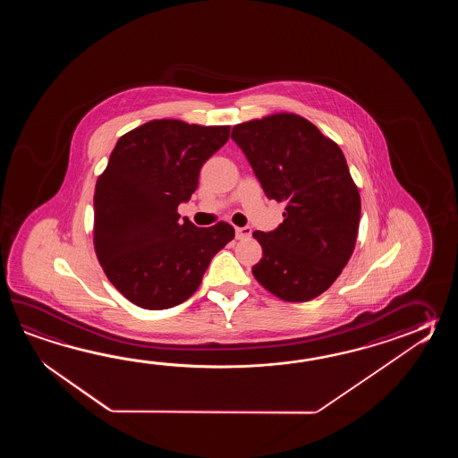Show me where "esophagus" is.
<instances>
[{
    "label": "esophagus",
    "mask_w": 458,
    "mask_h": 458,
    "mask_svg": "<svg viewBox=\"0 0 458 458\" xmlns=\"http://www.w3.org/2000/svg\"><path fill=\"white\" fill-rule=\"evenodd\" d=\"M252 235V229L249 225L245 227H235V237L241 241V239H249Z\"/></svg>",
    "instance_id": "34e87169"
}]
</instances>
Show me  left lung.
Here are the masks:
<instances>
[{"instance_id":"left-lung-1","label":"left lung","mask_w":458,"mask_h":458,"mask_svg":"<svg viewBox=\"0 0 458 458\" xmlns=\"http://www.w3.org/2000/svg\"><path fill=\"white\" fill-rule=\"evenodd\" d=\"M231 137L267 198L284 203L282 225L253 233L263 250L253 276L283 301L314 300L349 262L360 223V195L341 147L290 113L237 124Z\"/></svg>"}]
</instances>
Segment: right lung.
Returning a JSON list of instances; mask_svg holds the SVG:
<instances>
[{
  "label": "right lung",
  "instance_id": "obj_1",
  "mask_svg": "<svg viewBox=\"0 0 458 458\" xmlns=\"http://www.w3.org/2000/svg\"><path fill=\"white\" fill-rule=\"evenodd\" d=\"M231 126L156 119L117 140L95 188V250L107 280L144 310H168L201 284L233 227H196L176 213Z\"/></svg>",
  "mask_w": 458,
  "mask_h": 458
}]
</instances>
